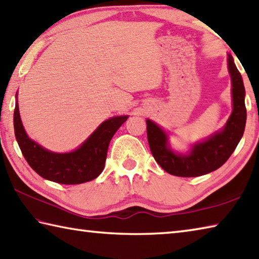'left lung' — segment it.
I'll return each mask as SVG.
<instances>
[{
	"label": "left lung",
	"instance_id": "obj_1",
	"mask_svg": "<svg viewBox=\"0 0 259 259\" xmlns=\"http://www.w3.org/2000/svg\"><path fill=\"white\" fill-rule=\"evenodd\" d=\"M228 65L232 81V113L222 130L204 142L192 146L189 153L178 154L173 152L167 142V135L153 121L146 120L150 152L155 161L170 175L190 178L218 170L228 161L240 142L247 120V110L244 105L246 93L242 77L231 55L228 58Z\"/></svg>",
	"mask_w": 259,
	"mask_h": 259
}]
</instances>
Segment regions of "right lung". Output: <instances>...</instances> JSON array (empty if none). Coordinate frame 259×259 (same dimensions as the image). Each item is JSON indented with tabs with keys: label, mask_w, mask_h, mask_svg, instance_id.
Here are the masks:
<instances>
[{
	"label": "right lung",
	"mask_w": 259,
	"mask_h": 259,
	"mask_svg": "<svg viewBox=\"0 0 259 259\" xmlns=\"http://www.w3.org/2000/svg\"><path fill=\"white\" fill-rule=\"evenodd\" d=\"M126 119L128 115H121L104 121L80 147L64 154L50 152L28 137L19 114L18 102L13 113V125L23 157L37 175L62 185H79L101 175L111 139Z\"/></svg>",
	"instance_id": "add662e5"
}]
</instances>
